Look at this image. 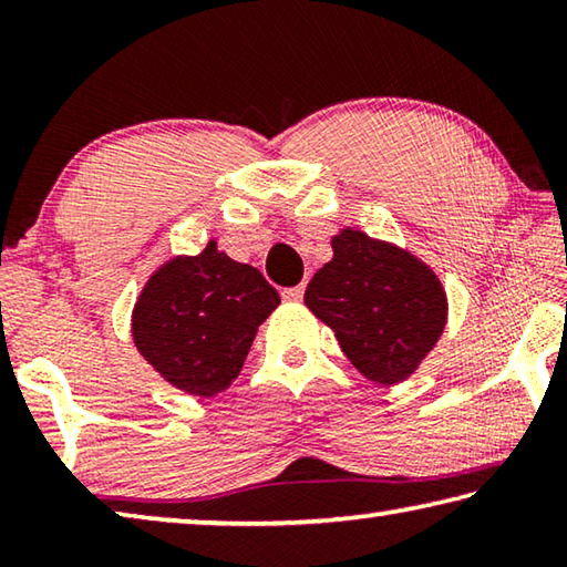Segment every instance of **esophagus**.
<instances>
[{"label":"esophagus","mask_w":567,"mask_h":567,"mask_svg":"<svg viewBox=\"0 0 567 567\" xmlns=\"http://www.w3.org/2000/svg\"><path fill=\"white\" fill-rule=\"evenodd\" d=\"M305 295V287L297 285V287H287V290H282V300L285 302H300Z\"/></svg>","instance_id":"34e87169"}]
</instances>
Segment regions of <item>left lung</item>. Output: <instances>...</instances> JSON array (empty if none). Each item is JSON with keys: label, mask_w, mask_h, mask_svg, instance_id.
Instances as JSON below:
<instances>
[{"label": "left lung", "mask_w": 567, "mask_h": 567, "mask_svg": "<svg viewBox=\"0 0 567 567\" xmlns=\"http://www.w3.org/2000/svg\"><path fill=\"white\" fill-rule=\"evenodd\" d=\"M305 305L354 368L382 385L410 378L447 320L443 282L425 262L352 227L332 237V260L307 285Z\"/></svg>", "instance_id": "1"}]
</instances>
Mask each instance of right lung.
Segmentation results:
<instances>
[{
  "instance_id": "add662e5",
  "label": "right lung",
  "mask_w": 567,
  "mask_h": 567,
  "mask_svg": "<svg viewBox=\"0 0 567 567\" xmlns=\"http://www.w3.org/2000/svg\"><path fill=\"white\" fill-rule=\"evenodd\" d=\"M277 305L280 295L260 270L209 239L199 255L175 257L150 277L134 305L132 338L169 385L213 398L233 385Z\"/></svg>"
}]
</instances>
